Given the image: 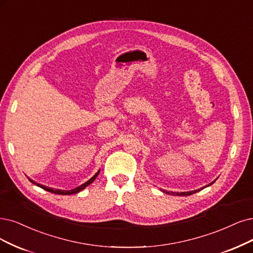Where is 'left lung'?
<instances>
[{"label":"left lung","mask_w":253,"mask_h":253,"mask_svg":"<svg viewBox=\"0 0 253 253\" xmlns=\"http://www.w3.org/2000/svg\"><path fill=\"white\" fill-rule=\"evenodd\" d=\"M214 181H216V180H213V181H211L210 184H208V185L203 186V188H201V189L195 190V191H190V192H181V193H179V192H168V191H165V190H163V192H164V193H166V194H171V195H173V196H190V195H192V194H195V193H197V192H199V191L203 190L204 188H208V186L211 185V184H212Z\"/></svg>","instance_id":"1"}]
</instances>
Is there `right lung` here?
<instances>
[{
  "mask_svg": "<svg viewBox=\"0 0 253 253\" xmlns=\"http://www.w3.org/2000/svg\"><path fill=\"white\" fill-rule=\"evenodd\" d=\"M99 173H100V170H99L95 175H93L90 179H88L86 182H84L83 184L77 186V188H75V189H73V190H69V191L59 190V189H56V190H55V189H53V188H49V186H45V185H42V184H41V183H37V182L33 181L32 179L29 178V177H28V179H29L33 184H35V185H37V186H40V188H42V189H43V190H45V191H48V192H50V193L58 194V195H72V194H76V193L82 191L83 189H85L87 185H89L91 182H93V180H95V179L97 178V176H98Z\"/></svg>",
  "mask_w": 253,
  "mask_h": 253,
  "instance_id": "add662e5",
  "label": "right lung"
}]
</instances>
